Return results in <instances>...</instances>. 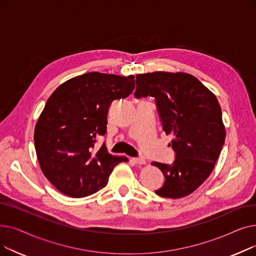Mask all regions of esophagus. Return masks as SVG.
I'll use <instances>...</instances> for the list:
<instances>
[{"instance_id": "obj_1", "label": "esophagus", "mask_w": 256, "mask_h": 256, "mask_svg": "<svg viewBox=\"0 0 256 256\" xmlns=\"http://www.w3.org/2000/svg\"><path fill=\"white\" fill-rule=\"evenodd\" d=\"M132 160L135 164H138V165H142V164H145V158H132Z\"/></svg>"}]
</instances>
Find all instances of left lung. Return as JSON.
Instances as JSON below:
<instances>
[{
  "label": "left lung",
  "mask_w": 256,
  "mask_h": 256,
  "mask_svg": "<svg viewBox=\"0 0 256 256\" xmlns=\"http://www.w3.org/2000/svg\"><path fill=\"white\" fill-rule=\"evenodd\" d=\"M135 96H152L166 135L176 154L173 164L152 162L165 182L156 194L178 199L193 193L210 176L226 132L214 94L194 76L154 72L136 76Z\"/></svg>",
  "instance_id": "1"
}]
</instances>
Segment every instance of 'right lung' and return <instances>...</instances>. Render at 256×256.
Wrapping results in <instances>:
<instances>
[{
  "label": "right lung",
  "instance_id": "add662e5",
  "mask_svg": "<svg viewBox=\"0 0 256 256\" xmlns=\"http://www.w3.org/2000/svg\"><path fill=\"white\" fill-rule=\"evenodd\" d=\"M135 76L87 72L61 84L48 98L34 130L38 162L44 176L64 195L86 197L106 186L113 168L128 162L108 152L104 143L113 100L135 89Z\"/></svg>",
  "mask_w": 256,
  "mask_h": 256
}]
</instances>
